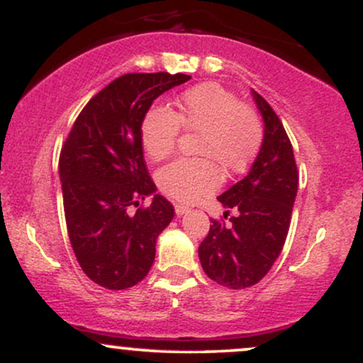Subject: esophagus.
Returning <instances> with one entry per match:
<instances>
[{"label": "esophagus", "mask_w": 363, "mask_h": 363, "mask_svg": "<svg viewBox=\"0 0 363 363\" xmlns=\"http://www.w3.org/2000/svg\"><path fill=\"white\" fill-rule=\"evenodd\" d=\"M174 208H176V215H177V216L184 215V213L189 211V208L184 206V204H176V206H174Z\"/></svg>", "instance_id": "34e87169"}]
</instances>
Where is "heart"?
<instances>
[{
	"instance_id": "heart-1",
	"label": "heart",
	"mask_w": 363,
	"mask_h": 363,
	"mask_svg": "<svg viewBox=\"0 0 363 363\" xmlns=\"http://www.w3.org/2000/svg\"><path fill=\"white\" fill-rule=\"evenodd\" d=\"M181 128L199 135L194 152L201 159H179L157 174V184L170 198L194 203L218 189L226 176L247 172L264 143V121L255 108L242 103L218 82H201L182 91L176 111L152 106L140 121V142L154 162L167 159Z\"/></svg>"
}]
</instances>
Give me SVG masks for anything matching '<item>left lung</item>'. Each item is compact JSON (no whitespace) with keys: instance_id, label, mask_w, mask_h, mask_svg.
I'll list each match as a JSON object with an SVG mask.
<instances>
[{"instance_id":"8db88e82","label":"left lung","mask_w":363,"mask_h":363,"mask_svg":"<svg viewBox=\"0 0 363 363\" xmlns=\"http://www.w3.org/2000/svg\"><path fill=\"white\" fill-rule=\"evenodd\" d=\"M265 125L262 148L250 172L218 198L231 223L211 220L199 245L206 276L230 289H245L265 277L281 253L291 225L299 172L291 140L272 106L252 89Z\"/></svg>"}]
</instances>
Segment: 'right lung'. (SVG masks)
<instances>
[{
  "label": "right lung",
  "instance_id": "right-lung-1",
  "mask_svg": "<svg viewBox=\"0 0 363 363\" xmlns=\"http://www.w3.org/2000/svg\"><path fill=\"white\" fill-rule=\"evenodd\" d=\"M186 74H125L89 99L74 121L59 157L65 223L81 269L111 291L147 276L155 242L174 206L155 193L140 142V121L155 98L189 81ZM137 207L135 212L133 208Z\"/></svg>",
  "mask_w": 363,
  "mask_h": 363
}]
</instances>
